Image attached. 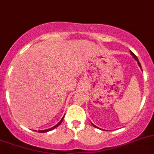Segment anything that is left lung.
<instances>
[{"label":"left lung","mask_w":154,"mask_h":154,"mask_svg":"<svg viewBox=\"0 0 154 154\" xmlns=\"http://www.w3.org/2000/svg\"><path fill=\"white\" fill-rule=\"evenodd\" d=\"M131 56H132L133 57H134V59L136 61H137V64H138V66H140V68L141 69V66H140V63H139V60H138V59H137V57H136L135 55H134V54H133V52H131ZM91 124H92V125H93V126H94V127H95V128H97V126H96V125H94L93 123H91Z\"/></svg>","instance_id":"obj_1"}]
</instances>
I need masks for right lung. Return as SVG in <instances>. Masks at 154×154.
I'll use <instances>...</instances> for the list:
<instances>
[{
  "mask_svg": "<svg viewBox=\"0 0 154 154\" xmlns=\"http://www.w3.org/2000/svg\"><path fill=\"white\" fill-rule=\"evenodd\" d=\"M63 118H64V116L63 117L62 119H61L60 121V122H58V123L56 125H54V127H52V128H48V129H45V130H41V131H39V132H42V133H44V132H48V131H51V130L54 129V128H57V127L59 126V125H60L61 122H63Z\"/></svg>",
  "mask_w": 154,
  "mask_h": 154,
  "instance_id": "add662e5",
  "label": "right lung"
}]
</instances>
